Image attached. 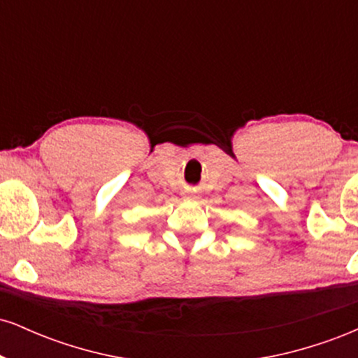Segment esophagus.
<instances>
[{"instance_id": "obj_1", "label": "esophagus", "mask_w": 358, "mask_h": 358, "mask_svg": "<svg viewBox=\"0 0 358 358\" xmlns=\"http://www.w3.org/2000/svg\"><path fill=\"white\" fill-rule=\"evenodd\" d=\"M190 196H192V195H190Z\"/></svg>"}]
</instances>
